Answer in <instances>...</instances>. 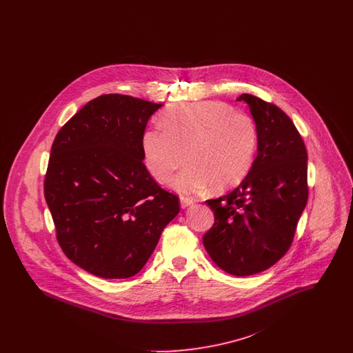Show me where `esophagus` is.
Masks as SVG:
<instances>
[{
    "mask_svg": "<svg viewBox=\"0 0 353 353\" xmlns=\"http://www.w3.org/2000/svg\"><path fill=\"white\" fill-rule=\"evenodd\" d=\"M180 203H181V208H188V206H190V205H193L194 203V200L192 199V197H185V196H181L180 197Z\"/></svg>",
    "mask_w": 353,
    "mask_h": 353,
    "instance_id": "1",
    "label": "esophagus"
}]
</instances>
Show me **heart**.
Instances as JSON below:
<instances>
[{
	"label": "heart",
	"mask_w": 353,
	"mask_h": 353,
	"mask_svg": "<svg viewBox=\"0 0 353 353\" xmlns=\"http://www.w3.org/2000/svg\"><path fill=\"white\" fill-rule=\"evenodd\" d=\"M163 130L143 134V159L152 177L184 194L199 193L213 184L223 190L239 184L252 168L258 131L250 115L232 111L222 101L181 103L167 108Z\"/></svg>",
	"instance_id": "1"
}]
</instances>
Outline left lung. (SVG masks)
I'll return each mask as SVG.
<instances>
[{"label": "left lung", "instance_id": "obj_1", "mask_svg": "<svg viewBox=\"0 0 353 353\" xmlns=\"http://www.w3.org/2000/svg\"><path fill=\"white\" fill-rule=\"evenodd\" d=\"M246 101L258 131V148L242 183L208 200L214 225L203 246L219 269L248 276L269 269L290 249L308 200L307 151L292 120L250 94Z\"/></svg>", "mask_w": 353, "mask_h": 353}]
</instances>
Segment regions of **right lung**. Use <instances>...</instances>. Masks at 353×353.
<instances>
[{
    "mask_svg": "<svg viewBox=\"0 0 353 353\" xmlns=\"http://www.w3.org/2000/svg\"><path fill=\"white\" fill-rule=\"evenodd\" d=\"M161 105L101 95L55 136L45 199L62 250L90 274L134 276L180 212L179 197L161 189L143 163V134Z\"/></svg>",
    "mask_w": 353,
    "mask_h": 353,
    "instance_id": "1",
    "label": "right lung"
}]
</instances>
